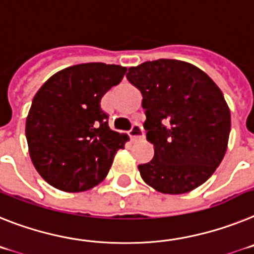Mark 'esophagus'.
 Masks as SVG:
<instances>
[{
  "instance_id": "esophagus-1",
  "label": "esophagus",
  "mask_w": 254,
  "mask_h": 254,
  "mask_svg": "<svg viewBox=\"0 0 254 254\" xmlns=\"http://www.w3.org/2000/svg\"><path fill=\"white\" fill-rule=\"evenodd\" d=\"M130 136L133 140H138L140 138L144 136V130H143V127H140L139 124H134L131 130H130Z\"/></svg>"
}]
</instances>
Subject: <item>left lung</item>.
I'll return each mask as SVG.
<instances>
[{
  "instance_id": "8db88e82",
  "label": "left lung",
  "mask_w": 254,
  "mask_h": 254,
  "mask_svg": "<svg viewBox=\"0 0 254 254\" xmlns=\"http://www.w3.org/2000/svg\"><path fill=\"white\" fill-rule=\"evenodd\" d=\"M140 90L147 139L154 156L138 166L145 184L164 194H184L211 178L230 135V109L221 89L189 63L160 59L129 67Z\"/></svg>"
}]
</instances>
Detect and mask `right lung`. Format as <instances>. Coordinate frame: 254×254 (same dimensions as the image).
Segmentation results:
<instances>
[{
  "label": "right lung",
  "instance_id": "obj_1",
  "mask_svg": "<svg viewBox=\"0 0 254 254\" xmlns=\"http://www.w3.org/2000/svg\"><path fill=\"white\" fill-rule=\"evenodd\" d=\"M125 72L121 65H72L35 93L26 116V142L35 170L54 188L85 191L107 176L129 136L110 129L101 98Z\"/></svg>",
  "mask_w": 254,
  "mask_h": 254
}]
</instances>
